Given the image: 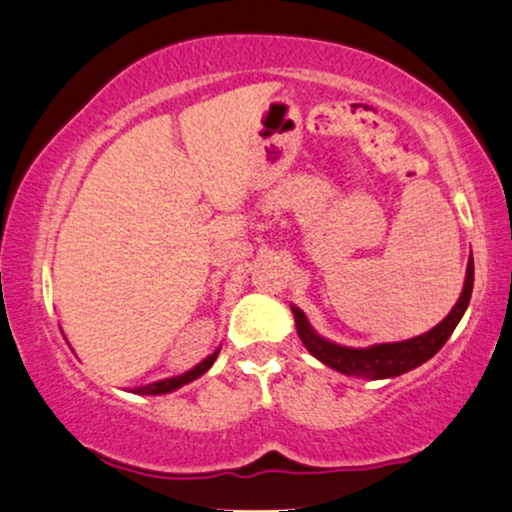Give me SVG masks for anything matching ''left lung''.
Masks as SVG:
<instances>
[{"label":"left lung","instance_id":"left-lung-1","mask_svg":"<svg viewBox=\"0 0 512 512\" xmlns=\"http://www.w3.org/2000/svg\"><path fill=\"white\" fill-rule=\"evenodd\" d=\"M472 286H474V262L472 255L467 260V272L463 293H460L458 303L453 305V310L448 312L446 319L429 329L427 334H420L408 341L398 343H377V346L369 348H348L341 343L329 341V338L319 336L312 324L307 322L305 312L300 307L291 305V312L295 317V329H298L300 341L310 350V355H315L319 362H324L326 367L336 369V372L346 374V377H360V379H391L400 377V374L410 372V369L424 365L429 357H434L443 348V343L448 341L453 334V329L463 319L467 305L472 298Z\"/></svg>","mask_w":512,"mask_h":512}]
</instances>
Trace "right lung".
Returning a JSON list of instances; mask_svg holds the SVG:
<instances>
[{
    "mask_svg": "<svg viewBox=\"0 0 512 512\" xmlns=\"http://www.w3.org/2000/svg\"><path fill=\"white\" fill-rule=\"evenodd\" d=\"M219 350H221V348L214 350L212 355H207L205 360L200 362V365H195L193 369H188L186 374H178V377H169V379L155 381V384L138 386V389H133V393H140V396H162V393H171V391L181 389V386H186V384H190V381H195L197 377H202V374H205L207 369L214 365V360H217Z\"/></svg>",
    "mask_w": 512,
    "mask_h": 512,
    "instance_id": "1",
    "label": "right lung"
}]
</instances>
